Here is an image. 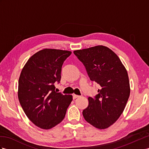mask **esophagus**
<instances>
[{
    "label": "esophagus",
    "instance_id": "34e87169",
    "mask_svg": "<svg viewBox=\"0 0 149 149\" xmlns=\"http://www.w3.org/2000/svg\"><path fill=\"white\" fill-rule=\"evenodd\" d=\"M79 97V96H78V95H76V94H74V95H73V98H74V99H76V98Z\"/></svg>",
    "mask_w": 149,
    "mask_h": 149
}]
</instances>
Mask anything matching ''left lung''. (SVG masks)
I'll list each match as a JSON object with an SVG mask.
<instances>
[{"mask_svg":"<svg viewBox=\"0 0 149 149\" xmlns=\"http://www.w3.org/2000/svg\"><path fill=\"white\" fill-rule=\"evenodd\" d=\"M74 53L84 65L91 81L101 86L96 97H88L89 104L83 110V116L96 128H107L120 118L129 98L127 70L116 53L105 46H95Z\"/></svg>","mask_w":149,"mask_h":149,"instance_id":"8db88e82","label":"left lung"}]
</instances>
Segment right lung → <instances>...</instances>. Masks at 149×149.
<instances>
[{
  "mask_svg": "<svg viewBox=\"0 0 149 149\" xmlns=\"http://www.w3.org/2000/svg\"><path fill=\"white\" fill-rule=\"evenodd\" d=\"M72 52L45 48L31 56L22 68L18 82V99L26 115L41 129L59 124L73 100L55 91L62 65Z\"/></svg>",
  "mask_w": 149,
  "mask_h": 149,
  "instance_id": "add662e5",
  "label": "right lung"
}]
</instances>
